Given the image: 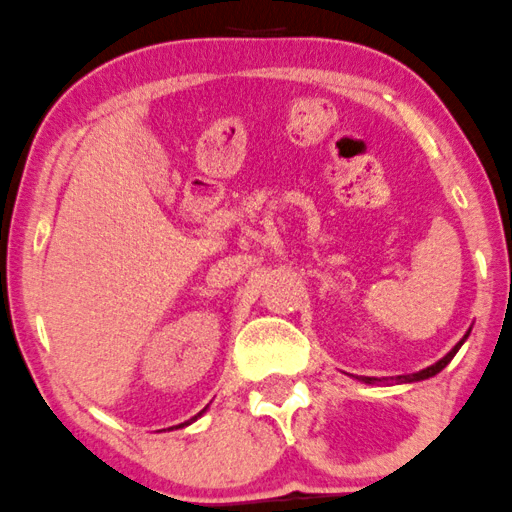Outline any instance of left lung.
Segmentation results:
<instances>
[{
    "instance_id": "8db88e82",
    "label": "left lung",
    "mask_w": 512,
    "mask_h": 512,
    "mask_svg": "<svg viewBox=\"0 0 512 512\" xmlns=\"http://www.w3.org/2000/svg\"><path fill=\"white\" fill-rule=\"evenodd\" d=\"M471 333V331H469ZM469 333H466V336L464 338H461V341L459 343H456V346L454 348H451V351L449 353H446L444 355V358H441V360H437V363H434V365H429V368H424V370H419V373H412V375H397V383H419V380H427V378H434V375H437V373H441V370H444L446 368V365H449L451 363V358H454V355H456V351H459V348L461 346H464V341H466V338H469ZM360 380H363V383H370V385H373L375 383V380H378V378H360Z\"/></svg>"
}]
</instances>
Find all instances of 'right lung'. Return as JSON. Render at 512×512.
Listing matches in <instances>:
<instances>
[{
  "label": "right lung",
  "instance_id": "1",
  "mask_svg": "<svg viewBox=\"0 0 512 512\" xmlns=\"http://www.w3.org/2000/svg\"><path fill=\"white\" fill-rule=\"evenodd\" d=\"M203 412H206V410H201V412H198V414H196V417H193V419H188V422H184V424H176V427H188V424H191V422H196V419H198V417H201V414H203Z\"/></svg>",
  "mask_w": 512,
  "mask_h": 512
}]
</instances>
